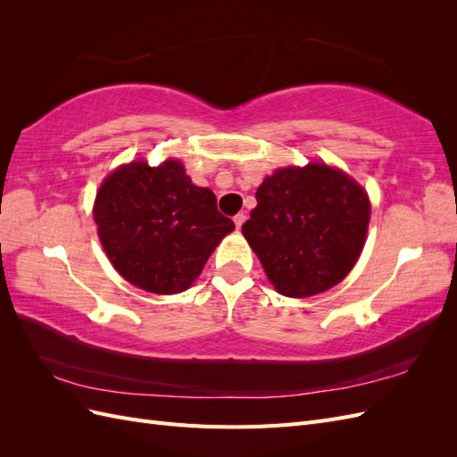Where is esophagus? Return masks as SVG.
Here are the masks:
<instances>
[{"label": "esophagus", "instance_id": "1", "mask_svg": "<svg viewBox=\"0 0 457 457\" xmlns=\"http://www.w3.org/2000/svg\"><path fill=\"white\" fill-rule=\"evenodd\" d=\"M244 220H245V215H244V213H238V215H234V225H237V228H242V225H244Z\"/></svg>", "mask_w": 457, "mask_h": 457}]
</instances>
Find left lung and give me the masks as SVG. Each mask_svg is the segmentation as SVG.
<instances>
[{
    "label": "left lung",
    "instance_id": "8db88e82",
    "mask_svg": "<svg viewBox=\"0 0 457 457\" xmlns=\"http://www.w3.org/2000/svg\"><path fill=\"white\" fill-rule=\"evenodd\" d=\"M255 200L242 234L278 294H322L361 257L370 200L347 173L318 162L276 170L261 183Z\"/></svg>",
    "mask_w": 457,
    "mask_h": 457
}]
</instances>
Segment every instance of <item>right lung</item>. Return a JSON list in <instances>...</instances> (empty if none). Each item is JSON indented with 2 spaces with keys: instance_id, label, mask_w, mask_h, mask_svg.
<instances>
[{
  "instance_id": "obj_1",
  "label": "right lung",
  "mask_w": 457,
  "mask_h": 457,
  "mask_svg": "<svg viewBox=\"0 0 457 457\" xmlns=\"http://www.w3.org/2000/svg\"><path fill=\"white\" fill-rule=\"evenodd\" d=\"M93 217L114 269L145 292L171 295L195 282L234 223L210 188L192 185L179 160H143L110 173Z\"/></svg>"
}]
</instances>
